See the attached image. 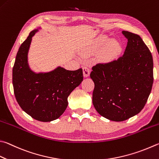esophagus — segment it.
Listing matches in <instances>:
<instances>
[{"mask_svg":"<svg viewBox=\"0 0 159 159\" xmlns=\"http://www.w3.org/2000/svg\"><path fill=\"white\" fill-rule=\"evenodd\" d=\"M83 71L84 77H88L89 73H90V69H89L88 66H84V67H83Z\"/></svg>","mask_w":159,"mask_h":159,"instance_id":"1","label":"esophagus"}]
</instances>
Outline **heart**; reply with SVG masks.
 Returning <instances> with one entry per match:
<instances>
[{
	"label": "heart",
	"instance_id": "1",
	"mask_svg": "<svg viewBox=\"0 0 159 159\" xmlns=\"http://www.w3.org/2000/svg\"><path fill=\"white\" fill-rule=\"evenodd\" d=\"M108 41V39L105 37H99V38L97 40L96 42H95V44L92 46L91 48H89L88 52L89 53H93V52L97 50L98 48L100 47L101 46H102L103 44H106ZM120 49L121 47L119 43L117 41H115V40H111V41L106 44V47L104 49V54L105 56L109 57V58H111V57H113L115 56H117L120 51Z\"/></svg>",
	"mask_w": 159,
	"mask_h": 159
}]
</instances>
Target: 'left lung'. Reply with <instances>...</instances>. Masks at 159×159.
<instances>
[{
    "instance_id": "8db88e82",
    "label": "left lung",
    "mask_w": 159,
    "mask_h": 159,
    "mask_svg": "<svg viewBox=\"0 0 159 159\" xmlns=\"http://www.w3.org/2000/svg\"><path fill=\"white\" fill-rule=\"evenodd\" d=\"M128 39L122 56L92 67V103L106 119L122 122L142 111L151 92L153 58L138 34L122 31Z\"/></svg>"
}]
</instances>
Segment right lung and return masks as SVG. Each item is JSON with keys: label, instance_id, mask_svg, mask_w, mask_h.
<instances>
[{"label": "right lung", "instance_id": "right-lung-1", "mask_svg": "<svg viewBox=\"0 0 159 159\" xmlns=\"http://www.w3.org/2000/svg\"><path fill=\"white\" fill-rule=\"evenodd\" d=\"M37 31H31L20 46L12 70V83L16 99L23 111L34 120L47 122L65 112L69 95L83 81V70L70 71L57 67L46 73L32 71L28 53L32 37Z\"/></svg>", "mask_w": 159, "mask_h": 159}]
</instances>
